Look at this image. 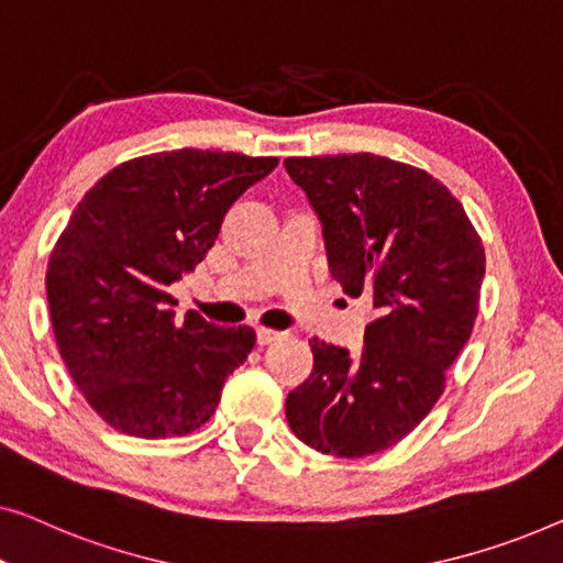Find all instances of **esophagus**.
Here are the masks:
<instances>
[{
  "instance_id": "esophagus-1",
  "label": "esophagus",
  "mask_w": 563,
  "mask_h": 563,
  "mask_svg": "<svg viewBox=\"0 0 563 563\" xmlns=\"http://www.w3.org/2000/svg\"><path fill=\"white\" fill-rule=\"evenodd\" d=\"M280 336H283L280 331H275V329H267V327H260V329H257V344H260V346H267V344L278 342Z\"/></svg>"
}]
</instances>
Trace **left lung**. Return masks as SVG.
Wrapping results in <instances>:
<instances>
[{
  "mask_svg": "<svg viewBox=\"0 0 563 563\" xmlns=\"http://www.w3.org/2000/svg\"><path fill=\"white\" fill-rule=\"evenodd\" d=\"M283 165L321 219L334 280L377 311L357 357L313 339V372L288 393L285 418L321 454H377L441 398L477 319L485 247L464 206L413 165L372 153Z\"/></svg>",
  "mask_w": 563,
  "mask_h": 563,
  "instance_id": "8db88e82",
  "label": "left lung"
}]
</instances>
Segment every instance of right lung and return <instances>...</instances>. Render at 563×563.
<instances>
[{"label": "right lung", "instance_id": "right-lung-1", "mask_svg": "<svg viewBox=\"0 0 563 563\" xmlns=\"http://www.w3.org/2000/svg\"><path fill=\"white\" fill-rule=\"evenodd\" d=\"M278 157L221 150L142 155L109 170L70 213L45 288L60 357L112 429L137 439L191 433L247 360L255 329L176 321L168 285L194 273L229 206Z\"/></svg>", "mask_w": 563, "mask_h": 563}]
</instances>
